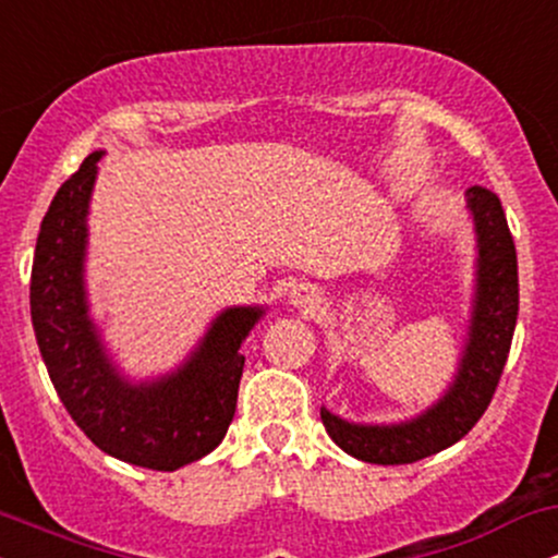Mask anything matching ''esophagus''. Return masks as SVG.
Listing matches in <instances>:
<instances>
[{
	"instance_id": "1",
	"label": "esophagus",
	"mask_w": 558,
	"mask_h": 558,
	"mask_svg": "<svg viewBox=\"0 0 558 558\" xmlns=\"http://www.w3.org/2000/svg\"><path fill=\"white\" fill-rule=\"evenodd\" d=\"M288 299H291L293 306H301V310H312V306H317L319 293L310 283H296L291 288V293H288Z\"/></svg>"
}]
</instances>
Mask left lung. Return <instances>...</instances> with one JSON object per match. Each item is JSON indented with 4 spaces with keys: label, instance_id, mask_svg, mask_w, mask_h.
Returning <instances> with one entry per match:
<instances>
[{
    "label": "left lung",
    "instance_id": "left-lung-1",
    "mask_svg": "<svg viewBox=\"0 0 558 558\" xmlns=\"http://www.w3.org/2000/svg\"><path fill=\"white\" fill-rule=\"evenodd\" d=\"M477 233V280L470 338L448 390L430 409L399 425H354L323 407L325 430L345 453L369 464H412L462 440L496 393L520 312L517 248L501 202L483 185L466 191Z\"/></svg>",
    "mask_w": 558,
    "mask_h": 558
}]
</instances>
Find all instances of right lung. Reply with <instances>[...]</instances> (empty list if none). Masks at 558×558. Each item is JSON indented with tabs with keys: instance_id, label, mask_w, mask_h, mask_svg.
<instances>
[{
	"instance_id": "right-lung-1",
	"label": "right lung",
	"mask_w": 558,
	"mask_h": 558,
	"mask_svg": "<svg viewBox=\"0 0 558 558\" xmlns=\"http://www.w3.org/2000/svg\"><path fill=\"white\" fill-rule=\"evenodd\" d=\"M101 155L83 159L44 215L31 270V319L57 396L88 440L120 462L172 472L226 438L243 373L239 349L265 310L230 306L175 373L151 383L125 380L88 317L83 286L86 217Z\"/></svg>"
}]
</instances>
